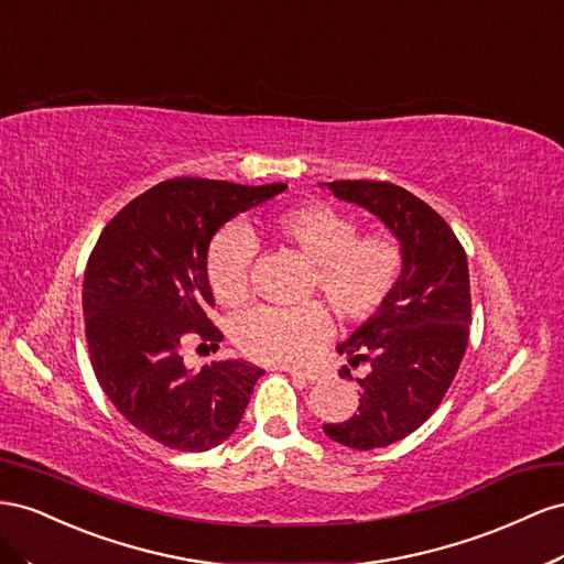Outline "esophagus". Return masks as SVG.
<instances>
[{
  "label": "esophagus",
  "mask_w": 564,
  "mask_h": 564,
  "mask_svg": "<svg viewBox=\"0 0 564 564\" xmlns=\"http://www.w3.org/2000/svg\"><path fill=\"white\" fill-rule=\"evenodd\" d=\"M291 373L295 380H302V382H316L318 380V371H314V368H291Z\"/></svg>",
  "instance_id": "obj_1"
}]
</instances>
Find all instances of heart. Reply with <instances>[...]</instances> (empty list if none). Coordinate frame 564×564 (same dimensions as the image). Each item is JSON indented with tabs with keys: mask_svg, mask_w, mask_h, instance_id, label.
<instances>
[{
	"mask_svg": "<svg viewBox=\"0 0 564 564\" xmlns=\"http://www.w3.org/2000/svg\"><path fill=\"white\" fill-rule=\"evenodd\" d=\"M267 229L312 262L307 295H324L347 326L376 318L397 295L406 271V250L392 231L359 234V224L324 200H307L271 215ZM254 240L238 224L221 227L205 250V281L224 307L250 295ZM330 318L310 300L293 307L260 304L240 314L231 337L243 357L260 364H295L324 340Z\"/></svg>",
	"mask_w": 564,
	"mask_h": 564,
	"instance_id": "b5f03b06",
	"label": "heart"
}]
</instances>
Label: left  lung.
Returning a JSON list of instances; mask_svg holds the SVG:
<instances>
[{
	"label": "left lung",
	"instance_id": "left-lung-1",
	"mask_svg": "<svg viewBox=\"0 0 564 564\" xmlns=\"http://www.w3.org/2000/svg\"><path fill=\"white\" fill-rule=\"evenodd\" d=\"M333 196L378 215L406 250V271L392 302L337 345L349 366L368 364L359 409L324 432L359 452L390 446L421 427L452 388L468 347V257L452 227L411 191L390 182H324Z\"/></svg>",
	"mask_w": 564,
	"mask_h": 564
}]
</instances>
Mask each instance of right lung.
<instances>
[{"label":"right lung","mask_w":564,"mask_h":564,"mask_svg":"<svg viewBox=\"0 0 564 564\" xmlns=\"http://www.w3.org/2000/svg\"><path fill=\"white\" fill-rule=\"evenodd\" d=\"M285 188L176 176L127 203L96 240L83 283L89 361L112 406L153 442L207 452L243 417L262 368L210 361L191 371L182 349L215 351L224 337L203 269L210 238Z\"/></svg>","instance_id":"obj_1"}]
</instances>
